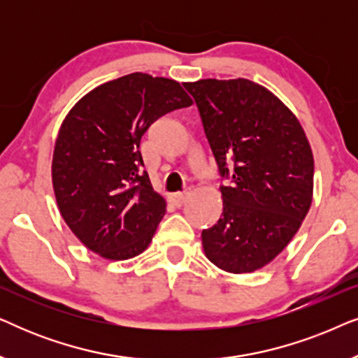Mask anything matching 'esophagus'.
<instances>
[{"instance_id":"esophagus-1","label":"esophagus","mask_w":358,"mask_h":358,"mask_svg":"<svg viewBox=\"0 0 358 358\" xmlns=\"http://www.w3.org/2000/svg\"><path fill=\"white\" fill-rule=\"evenodd\" d=\"M189 199V192H180V194H174L173 197H171V200H173L174 205H178V207H180V205L185 203V200Z\"/></svg>"}]
</instances>
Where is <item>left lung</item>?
Wrapping results in <instances>:
<instances>
[{"label": "left lung", "mask_w": 358, "mask_h": 358, "mask_svg": "<svg viewBox=\"0 0 358 358\" xmlns=\"http://www.w3.org/2000/svg\"><path fill=\"white\" fill-rule=\"evenodd\" d=\"M222 176L223 213L202 231L207 259L229 273L272 262L292 241L313 202L315 159L296 115L246 78L184 83Z\"/></svg>", "instance_id": "8db88e82"}]
</instances>
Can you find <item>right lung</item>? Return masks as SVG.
<instances>
[{
  "label": "right lung",
  "instance_id": "add662e5",
  "mask_svg": "<svg viewBox=\"0 0 358 358\" xmlns=\"http://www.w3.org/2000/svg\"><path fill=\"white\" fill-rule=\"evenodd\" d=\"M189 106L178 81L138 71L94 87L68 112L52 185L62 218L90 251L127 261L150 246L166 200L140 169V141L161 115Z\"/></svg>",
  "mask_w": 358,
  "mask_h": 358
}]
</instances>
